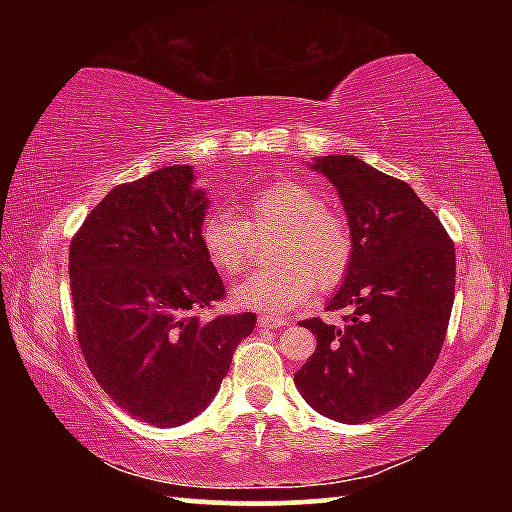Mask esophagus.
<instances>
[{
	"label": "esophagus",
	"mask_w": 512,
	"mask_h": 512,
	"mask_svg": "<svg viewBox=\"0 0 512 512\" xmlns=\"http://www.w3.org/2000/svg\"><path fill=\"white\" fill-rule=\"evenodd\" d=\"M257 325H259V327H264V329H280V327L287 325V318H280V316H268V314H264V316H259V318H257Z\"/></svg>",
	"instance_id": "esophagus-1"
}]
</instances>
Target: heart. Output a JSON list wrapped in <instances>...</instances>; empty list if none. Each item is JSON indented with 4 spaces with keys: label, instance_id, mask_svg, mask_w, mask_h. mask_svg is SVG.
Listing matches in <instances>:
<instances>
[{
    "label": "heart",
    "instance_id": "1",
    "mask_svg": "<svg viewBox=\"0 0 512 512\" xmlns=\"http://www.w3.org/2000/svg\"><path fill=\"white\" fill-rule=\"evenodd\" d=\"M248 221L214 210L201 223V246L223 275H237L250 257V228H277L273 266L262 268L232 291L239 307L284 314L311 293L332 289L350 268L352 232L341 214L327 210L323 196L302 183L266 185L246 201Z\"/></svg>",
    "mask_w": 512,
    "mask_h": 512
}]
</instances>
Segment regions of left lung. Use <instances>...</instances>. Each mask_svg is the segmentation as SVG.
I'll use <instances>...</instances> for the list:
<instances>
[{
    "label": "left lung",
    "mask_w": 512,
    "mask_h": 512,
    "mask_svg": "<svg viewBox=\"0 0 512 512\" xmlns=\"http://www.w3.org/2000/svg\"><path fill=\"white\" fill-rule=\"evenodd\" d=\"M311 169L348 216L350 268L327 309L352 314L343 327L302 320L316 350L293 381L325 418L370 422L409 400L438 361L454 305V244L404 180L357 155H323Z\"/></svg>",
    "instance_id": "left-lung-1"
}]
</instances>
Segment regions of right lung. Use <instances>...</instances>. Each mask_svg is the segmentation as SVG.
Here are the masks:
<instances>
[{"label": "right lung", "instance_id": "1", "mask_svg": "<svg viewBox=\"0 0 512 512\" xmlns=\"http://www.w3.org/2000/svg\"><path fill=\"white\" fill-rule=\"evenodd\" d=\"M207 192L173 164L110 189L69 246L76 334L119 409L178 427L207 409L257 316L201 320L223 282L201 246Z\"/></svg>", "mask_w": 512, "mask_h": 512}]
</instances>
